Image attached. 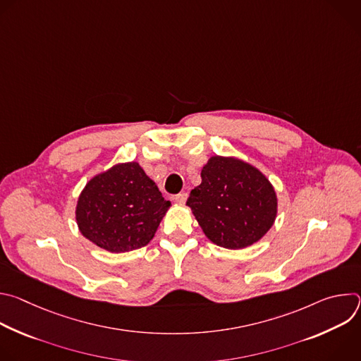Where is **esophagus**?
Returning a JSON list of instances; mask_svg holds the SVG:
<instances>
[{"mask_svg": "<svg viewBox=\"0 0 361 361\" xmlns=\"http://www.w3.org/2000/svg\"><path fill=\"white\" fill-rule=\"evenodd\" d=\"M187 197H188L187 192H180V194H177V195L174 197V200H176V202H178V204H184V202L187 201Z\"/></svg>", "mask_w": 361, "mask_h": 361, "instance_id": "obj_1", "label": "esophagus"}]
</instances>
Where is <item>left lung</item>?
<instances>
[{"label":"left lung","instance_id":"left-lung-1","mask_svg":"<svg viewBox=\"0 0 361 361\" xmlns=\"http://www.w3.org/2000/svg\"><path fill=\"white\" fill-rule=\"evenodd\" d=\"M187 205L214 244L238 250L259 241L273 226L277 197L270 181L252 166L212 157Z\"/></svg>","mask_w":361,"mask_h":361}]
</instances>
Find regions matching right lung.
<instances>
[{
  "mask_svg": "<svg viewBox=\"0 0 361 361\" xmlns=\"http://www.w3.org/2000/svg\"><path fill=\"white\" fill-rule=\"evenodd\" d=\"M170 205L137 163L118 164L85 185L77 204V224L98 247L126 252L149 243Z\"/></svg>",
  "mask_w": 361,
  "mask_h": 361,
  "instance_id": "obj_1",
  "label": "right lung"
}]
</instances>
